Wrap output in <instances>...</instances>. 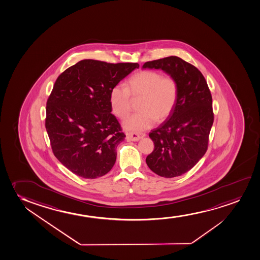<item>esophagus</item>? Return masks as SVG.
<instances>
[{
	"label": "esophagus",
	"instance_id": "34e87169",
	"mask_svg": "<svg viewBox=\"0 0 260 260\" xmlns=\"http://www.w3.org/2000/svg\"><path fill=\"white\" fill-rule=\"evenodd\" d=\"M145 137V133H137V132H129L127 133V139L129 141H139V139Z\"/></svg>",
	"mask_w": 260,
	"mask_h": 260
}]
</instances>
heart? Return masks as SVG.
<instances>
[{
  "label": "heart",
  "instance_id": "heart-1",
  "mask_svg": "<svg viewBox=\"0 0 260 260\" xmlns=\"http://www.w3.org/2000/svg\"><path fill=\"white\" fill-rule=\"evenodd\" d=\"M132 97H142L139 109L123 121V127L132 132H143L152 127L156 121L168 118L176 107L178 84L171 76L162 77L154 71H143L132 76L126 87L115 85L109 94L112 112L123 119L132 109Z\"/></svg>",
  "mask_w": 260,
  "mask_h": 260
}]
</instances>
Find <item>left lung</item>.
I'll list each match as a JSON object with an SVG mask.
<instances>
[{
  "mask_svg": "<svg viewBox=\"0 0 260 260\" xmlns=\"http://www.w3.org/2000/svg\"><path fill=\"white\" fill-rule=\"evenodd\" d=\"M142 68L162 70L178 84L174 110L149 134L154 150L146 157V164L162 177L182 176L192 169L207 150L213 123L211 91L202 73L177 56L147 61Z\"/></svg>",
  "mask_w": 260,
  "mask_h": 260,
  "instance_id": "1",
  "label": "left lung"
}]
</instances>
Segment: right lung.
I'll return each mask as SVG.
<instances>
[{"label":"right lung","instance_id":"right-lung-1","mask_svg":"<svg viewBox=\"0 0 260 260\" xmlns=\"http://www.w3.org/2000/svg\"><path fill=\"white\" fill-rule=\"evenodd\" d=\"M139 63L83 60L63 71L47 102L46 128L54 156L83 178L95 179L111 170L116 147L123 141L112 115V88Z\"/></svg>","mask_w":260,"mask_h":260}]
</instances>
